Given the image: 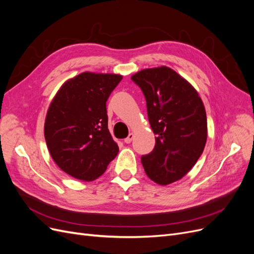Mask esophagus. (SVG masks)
<instances>
[{"label": "esophagus", "instance_id": "esophagus-1", "mask_svg": "<svg viewBox=\"0 0 254 254\" xmlns=\"http://www.w3.org/2000/svg\"><path fill=\"white\" fill-rule=\"evenodd\" d=\"M133 137H134V134L133 133H129L128 134V136L126 137V139L124 140V142L126 143V144H129L130 142H131L132 141V139H133Z\"/></svg>", "mask_w": 254, "mask_h": 254}]
</instances>
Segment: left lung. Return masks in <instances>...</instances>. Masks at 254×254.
<instances>
[{
	"instance_id": "left-lung-1",
	"label": "left lung",
	"mask_w": 254,
	"mask_h": 254,
	"mask_svg": "<svg viewBox=\"0 0 254 254\" xmlns=\"http://www.w3.org/2000/svg\"><path fill=\"white\" fill-rule=\"evenodd\" d=\"M143 92L149 124L156 134L153 150L142 156L148 178L167 186L186 176L204 149L206 113L198 92L168 66L145 68L131 76Z\"/></svg>"
}]
</instances>
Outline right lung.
I'll return each instance as SVG.
<instances>
[{"instance_id":"obj_1","label":"right lung","mask_w":254,"mask_h":254,"mask_svg":"<svg viewBox=\"0 0 254 254\" xmlns=\"http://www.w3.org/2000/svg\"><path fill=\"white\" fill-rule=\"evenodd\" d=\"M122 78L83 72L66 80L49 107L44 123L49 151L61 170L76 179H97L118 155L106 103Z\"/></svg>"}]
</instances>
